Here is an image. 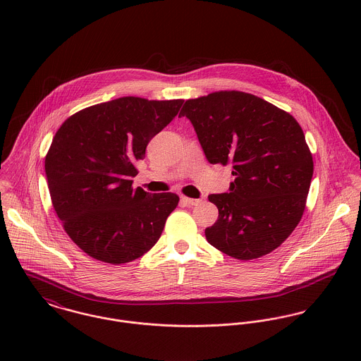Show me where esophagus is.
I'll list each match as a JSON object with an SVG mask.
<instances>
[{
  "label": "esophagus",
  "mask_w": 361,
  "mask_h": 361,
  "mask_svg": "<svg viewBox=\"0 0 361 361\" xmlns=\"http://www.w3.org/2000/svg\"><path fill=\"white\" fill-rule=\"evenodd\" d=\"M182 202H183L185 204H188V206L193 207L197 206V204H200V202H202V200H199V199H192V197H186V196H183V197H182Z\"/></svg>",
  "instance_id": "obj_1"
}]
</instances>
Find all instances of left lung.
Returning a JSON list of instances; mask_svg holds the SVG:
<instances>
[{
	"mask_svg": "<svg viewBox=\"0 0 361 361\" xmlns=\"http://www.w3.org/2000/svg\"><path fill=\"white\" fill-rule=\"evenodd\" d=\"M179 116L190 119L211 164L233 168L231 192L208 196L219 211L208 243L245 261L279 247L303 216L314 171L299 122L238 90L186 100Z\"/></svg>",
	"mask_w": 361,
	"mask_h": 361,
	"instance_id": "obj_1",
	"label": "left lung"
}]
</instances>
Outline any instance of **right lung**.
Returning <instances> with one entry per match:
<instances>
[{
    "instance_id": "right-lung-1",
    "label": "right lung",
    "mask_w": 361,
    "mask_h": 361,
    "mask_svg": "<svg viewBox=\"0 0 361 361\" xmlns=\"http://www.w3.org/2000/svg\"><path fill=\"white\" fill-rule=\"evenodd\" d=\"M182 104L121 97L78 111L56 130L44 161L52 207L87 256L125 264L159 239L179 196L133 189L132 178L149 142Z\"/></svg>"
}]
</instances>
